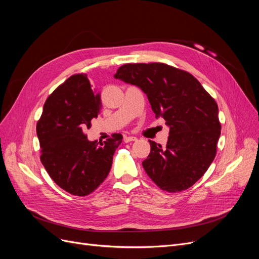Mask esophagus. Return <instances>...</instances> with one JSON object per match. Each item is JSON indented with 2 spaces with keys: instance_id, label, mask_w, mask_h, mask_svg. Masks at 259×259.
Returning <instances> with one entry per match:
<instances>
[{
  "instance_id": "obj_1",
  "label": "esophagus",
  "mask_w": 259,
  "mask_h": 259,
  "mask_svg": "<svg viewBox=\"0 0 259 259\" xmlns=\"http://www.w3.org/2000/svg\"><path fill=\"white\" fill-rule=\"evenodd\" d=\"M123 140L124 143H131V142H135V140H137V138L134 136H124Z\"/></svg>"
}]
</instances>
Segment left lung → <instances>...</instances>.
I'll use <instances>...</instances> for the list:
<instances>
[{
	"instance_id": "1",
	"label": "left lung",
	"mask_w": 259,
	"mask_h": 259,
	"mask_svg": "<svg viewBox=\"0 0 259 259\" xmlns=\"http://www.w3.org/2000/svg\"><path fill=\"white\" fill-rule=\"evenodd\" d=\"M114 77L142 90L156 119L163 117L169 128L165 147L149 140L146 173L162 190L188 189L216 155L222 130L216 101L193 75L160 62L123 65Z\"/></svg>"
}]
</instances>
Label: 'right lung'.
Returning a JSON list of instances; mask_svg holds the SVG:
<instances>
[{
    "label": "right lung",
    "mask_w": 259,
    "mask_h": 259,
    "mask_svg": "<svg viewBox=\"0 0 259 259\" xmlns=\"http://www.w3.org/2000/svg\"><path fill=\"white\" fill-rule=\"evenodd\" d=\"M100 96L94 94L88 75L70 76L46 99L36 135L41 162L65 191L84 197L96 190L110 171L113 154L122 143L114 134L103 144L88 139L84 131L99 112Z\"/></svg>",
    "instance_id": "obj_1"
}]
</instances>
